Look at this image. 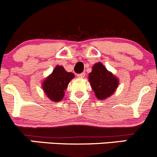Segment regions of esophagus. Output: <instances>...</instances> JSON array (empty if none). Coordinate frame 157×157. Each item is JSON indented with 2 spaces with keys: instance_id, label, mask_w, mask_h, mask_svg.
Wrapping results in <instances>:
<instances>
[{
  "instance_id": "esophagus-1",
  "label": "esophagus",
  "mask_w": 157,
  "mask_h": 157,
  "mask_svg": "<svg viewBox=\"0 0 157 157\" xmlns=\"http://www.w3.org/2000/svg\"><path fill=\"white\" fill-rule=\"evenodd\" d=\"M77 76H78V78H85V73L82 72V73H81V74H78V75H77Z\"/></svg>"
}]
</instances>
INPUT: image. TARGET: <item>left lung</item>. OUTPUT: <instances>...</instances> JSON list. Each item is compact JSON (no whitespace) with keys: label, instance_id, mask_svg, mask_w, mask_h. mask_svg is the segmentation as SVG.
Here are the masks:
<instances>
[{"label":"left lung","instance_id":"obj_1","mask_svg":"<svg viewBox=\"0 0 157 157\" xmlns=\"http://www.w3.org/2000/svg\"><path fill=\"white\" fill-rule=\"evenodd\" d=\"M88 80L95 97L99 100H105L114 94L119 84L118 78L108 71L101 63L93 66Z\"/></svg>","mask_w":157,"mask_h":157}]
</instances>
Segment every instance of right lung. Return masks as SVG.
<instances>
[{
	"instance_id": "right-lung-1",
	"label": "right lung",
	"mask_w": 157,
	"mask_h": 157,
	"mask_svg": "<svg viewBox=\"0 0 157 157\" xmlns=\"http://www.w3.org/2000/svg\"><path fill=\"white\" fill-rule=\"evenodd\" d=\"M74 77L73 73L67 72L62 66H56L52 74L43 81L42 84L43 91L51 101H59L64 97V91Z\"/></svg>"
}]
</instances>
